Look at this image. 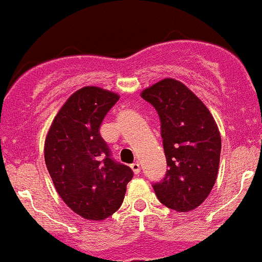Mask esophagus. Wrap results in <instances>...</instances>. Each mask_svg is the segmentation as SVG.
I'll return each mask as SVG.
<instances>
[{"instance_id":"34e87169","label":"esophagus","mask_w":262,"mask_h":262,"mask_svg":"<svg viewBox=\"0 0 262 262\" xmlns=\"http://www.w3.org/2000/svg\"><path fill=\"white\" fill-rule=\"evenodd\" d=\"M131 169H133V172L135 174H139L140 173V164H139V161H135V163L131 164Z\"/></svg>"}]
</instances>
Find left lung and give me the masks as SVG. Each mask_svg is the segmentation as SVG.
I'll return each mask as SVG.
<instances>
[{
    "label": "left lung",
    "instance_id": "left-lung-1",
    "mask_svg": "<svg viewBox=\"0 0 262 262\" xmlns=\"http://www.w3.org/2000/svg\"><path fill=\"white\" fill-rule=\"evenodd\" d=\"M156 108L169 169L154 190L163 205L187 212L202 205L214 187L222 139L205 103L181 81L164 78L140 93Z\"/></svg>",
    "mask_w": 262,
    "mask_h": 262
}]
</instances>
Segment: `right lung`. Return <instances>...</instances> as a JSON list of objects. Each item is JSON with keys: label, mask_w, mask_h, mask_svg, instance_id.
<instances>
[{"label": "right lung", "mask_w": 262, "mask_h": 262, "mask_svg": "<svg viewBox=\"0 0 262 262\" xmlns=\"http://www.w3.org/2000/svg\"><path fill=\"white\" fill-rule=\"evenodd\" d=\"M118 99L102 88H81L61 106L46 136L45 160L55 189L72 211L88 221L114 214L134 176L129 166L111 159L99 135Z\"/></svg>", "instance_id": "obj_1"}]
</instances>
